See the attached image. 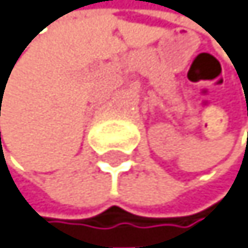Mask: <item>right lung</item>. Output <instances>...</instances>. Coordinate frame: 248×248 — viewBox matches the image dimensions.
Masks as SVG:
<instances>
[{
  "label": "right lung",
  "mask_w": 248,
  "mask_h": 248,
  "mask_svg": "<svg viewBox=\"0 0 248 248\" xmlns=\"http://www.w3.org/2000/svg\"><path fill=\"white\" fill-rule=\"evenodd\" d=\"M0 134H1V133H0Z\"/></svg>",
  "instance_id": "add662e5"
}]
</instances>
